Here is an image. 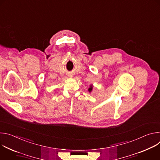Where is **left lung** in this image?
<instances>
[{
  "label": "left lung",
  "mask_w": 160,
  "mask_h": 160,
  "mask_svg": "<svg viewBox=\"0 0 160 160\" xmlns=\"http://www.w3.org/2000/svg\"><path fill=\"white\" fill-rule=\"evenodd\" d=\"M92 88H93V87H92V85H90V87H89V88H88V92H90L92 90Z\"/></svg>",
  "instance_id": "1"
}]
</instances>
